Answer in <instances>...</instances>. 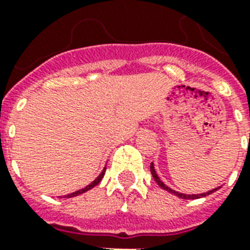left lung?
Listing matches in <instances>:
<instances>
[{
    "mask_svg": "<svg viewBox=\"0 0 250 250\" xmlns=\"http://www.w3.org/2000/svg\"><path fill=\"white\" fill-rule=\"evenodd\" d=\"M150 172H152V176L153 179L156 180V183L158 184V186L162 188V189H165L166 192H168V193L174 194V196H176V197L179 198H183V200H194V198H201V197H205V196H209V194L214 193L215 190L219 189V187L218 188H213L211 190H208V192H205V193H200V194H187V193H180V192H176V190H174L172 188H170V187H167L166 184H165L162 180L160 179V176H158V174L156 172V168H154V164H150Z\"/></svg>",
    "mask_w": 250,
    "mask_h": 250,
    "instance_id": "1",
    "label": "left lung"
}]
</instances>
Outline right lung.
<instances>
[{"mask_svg": "<svg viewBox=\"0 0 250 250\" xmlns=\"http://www.w3.org/2000/svg\"><path fill=\"white\" fill-rule=\"evenodd\" d=\"M105 171H106V166L104 167V170L101 171V174L98 175L97 178L94 179L93 182L89 183V184H88V186H85V187H84V188H82V189L75 190V192H72V193H70V194H66V196H63V198L76 197V196H80V194L85 193V192H88V190H89V189H92V188H93V187H96V186H97V184H98V183L101 182L102 178H104V175H105ZM60 198H62V196H60Z\"/></svg>", "mask_w": 250, "mask_h": 250, "instance_id": "right-lung-1", "label": "right lung"}]
</instances>
